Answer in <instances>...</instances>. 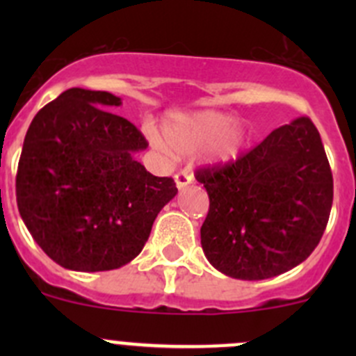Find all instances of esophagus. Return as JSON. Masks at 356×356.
<instances>
[{
	"instance_id": "1",
	"label": "esophagus",
	"mask_w": 356,
	"mask_h": 356,
	"mask_svg": "<svg viewBox=\"0 0 356 356\" xmlns=\"http://www.w3.org/2000/svg\"><path fill=\"white\" fill-rule=\"evenodd\" d=\"M175 184H177L179 189H184L186 186H189L193 182V174H189L188 170H181L174 175Z\"/></svg>"
}]
</instances>
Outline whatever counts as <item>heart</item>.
<instances>
[{"label":"heart","mask_w":356,"mask_h":356,"mask_svg":"<svg viewBox=\"0 0 356 356\" xmlns=\"http://www.w3.org/2000/svg\"><path fill=\"white\" fill-rule=\"evenodd\" d=\"M248 141V129L232 122L229 113L203 110L195 113H174L163 125V139L152 134V143L161 152L189 155L207 148L213 161H231L241 153Z\"/></svg>","instance_id":"b5f03b06"}]
</instances>
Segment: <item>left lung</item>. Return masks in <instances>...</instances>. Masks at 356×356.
Segmentation results:
<instances>
[{
	"instance_id": "obj_1",
	"label": "left lung",
	"mask_w": 356,
	"mask_h": 356,
	"mask_svg": "<svg viewBox=\"0 0 356 356\" xmlns=\"http://www.w3.org/2000/svg\"><path fill=\"white\" fill-rule=\"evenodd\" d=\"M210 198L201 246L222 274L261 281L291 270L321 241L332 207V172L308 117L272 131L236 161L201 167Z\"/></svg>"
}]
</instances>
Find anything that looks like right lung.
Here are the masks:
<instances>
[{"label": "right lung", "instance_id": "1", "mask_svg": "<svg viewBox=\"0 0 356 356\" xmlns=\"http://www.w3.org/2000/svg\"><path fill=\"white\" fill-rule=\"evenodd\" d=\"M120 98L72 88L38 111L17 170L20 217L41 250L68 270L102 272L141 253L172 177L149 174L134 155L148 141L110 108Z\"/></svg>", "mask_w": 356, "mask_h": 356}]
</instances>
